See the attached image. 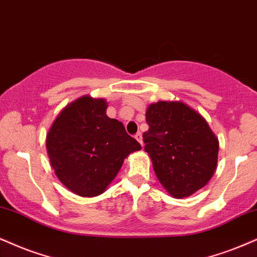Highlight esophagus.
<instances>
[{"mask_svg": "<svg viewBox=\"0 0 257 257\" xmlns=\"http://www.w3.org/2000/svg\"><path fill=\"white\" fill-rule=\"evenodd\" d=\"M135 138H136V139H137V141L139 142V143H141V145H142V147H143V145H144V143H143V136H142V134H141V132H138V134L135 136Z\"/></svg>", "mask_w": 257, "mask_h": 257, "instance_id": "obj_1", "label": "esophagus"}]
</instances>
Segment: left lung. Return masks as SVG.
Instances as JSON below:
<instances>
[{"mask_svg":"<svg viewBox=\"0 0 257 257\" xmlns=\"http://www.w3.org/2000/svg\"><path fill=\"white\" fill-rule=\"evenodd\" d=\"M145 116V151L164 189L181 199L207 185L217 169L219 142L204 116L181 101L151 103Z\"/></svg>","mask_w":257,"mask_h":257,"instance_id":"1","label":"left lung"}]
</instances>
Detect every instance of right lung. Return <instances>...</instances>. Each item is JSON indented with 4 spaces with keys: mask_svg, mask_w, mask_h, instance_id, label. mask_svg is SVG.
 Listing matches in <instances>:
<instances>
[{
    "mask_svg": "<svg viewBox=\"0 0 257 257\" xmlns=\"http://www.w3.org/2000/svg\"><path fill=\"white\" fill-rule=\"evenodd\" d=\"M104 99L84 95L61 110L46 135L56 176L69 191L93 198L106 191L123 160L141 150L122 122L107 116Z\"/></svg>",
    "mask_w": 257,
    "mask_h": 257,
    "instance_id": "obj_1",
    "label": "right lung"
}]
</instances>
